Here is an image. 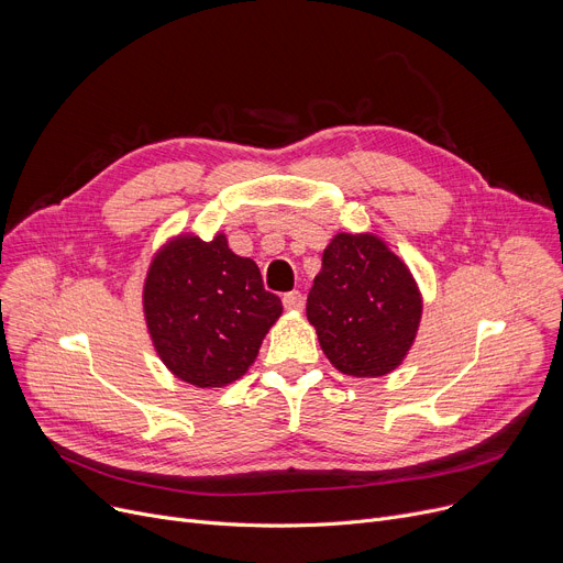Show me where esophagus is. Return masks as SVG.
<instances>
[{"instance_id": "34e87169", "label": "esophagus", "mask_w": 563, "mask_h": 563, "mask_svg": "<svg viewBox=\"0 0 563 563\" xmlns=\"http://www.w3.org/2000/svg\"><path fill=\"white\" fill-rule=\"evenodd\" d=\"M283 306L287 310H303L306 306V297L299 291V289H291L287 294H283Z\"/></svg>"}]
</instances>
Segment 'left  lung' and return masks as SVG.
Instances as JSON below:
<instances>
[{"instance_id":"8db88e82","label":"left lung","mask_w":563,"mask_h":563,"mask_svg":"<svg viewBox=\"0 0 563 563\" xmlns=\"http://www.w3.org/2000/svg\"><path fill=\"white\" fill-rule=\"evenodd\" d=\"M306 312L342 374L383 376L416 340L422 299L406 264L378 236L340 232L323 251Z\"/></svg>"}]
</instances>
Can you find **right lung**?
<instances>
[{"mask_svg": "<svg viewBox=\"0 0 563 563\" xmlns=\"http://www.w3.org/2000/svg\"><path fill=\"white\" fill-rule=\"evenodd\" d=\"M143 310L164 365L191 386L221 388L253 365L283 303L264 289L257 264L217 234L180 236L155 257Z\"/></svg>", "mask_w": 563, "mask_h": 563, "instance_id": "1", "label": "right lung"}]
</instances>
